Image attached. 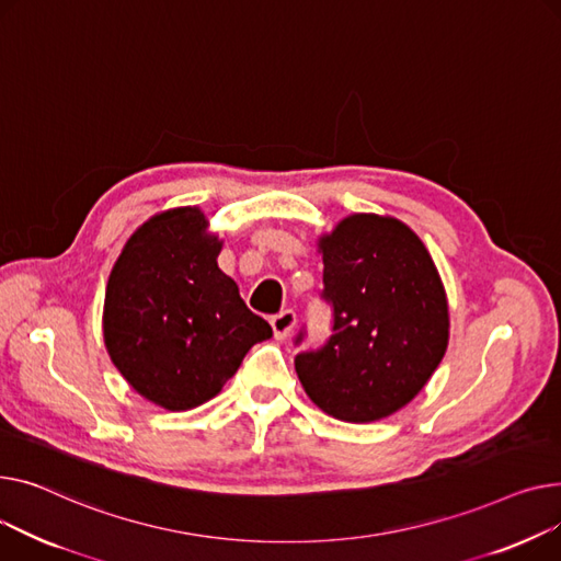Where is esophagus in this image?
<instances>
[{"instance_id": "obj_1", "label": "esophagus", "mask_w": 561, "mask_h": 561, "mask_svg": "<svg viewBox=\"0 0 561 561\" xmlns=\"http://www.w3.org/2000/svg\"><path fill=\"white\" fill-rule=\"evenodd\" d=\"M270 323H272V328H274V337H276V340H285V337H289V333L294 331V325H296V312L289 310V308H285V310L276 312V314L270 319Z\"/></svg>"}]
</instances>
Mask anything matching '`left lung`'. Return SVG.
<instances>
[{
	"instance_id": "obj_1",
	"label": "left lung",
	"mask_w": 561,
	"mask_h": 561,
	"mask_svg": "<svg viewBox=\"0 0 561 561\" xmlns=\"http://www.w3.org/2000/svg\"><path fill=\"white\" fill-rule=\"evenodd\" d=\"M331 337L296 353L308 397L348 423L408 405L439 367L448 306L437 267L412 230L391 217L353 215L321 238ZM306 340V325L294 346Z\"/></svg>"
}]
</instances>
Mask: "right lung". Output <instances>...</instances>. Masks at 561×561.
Here are the masks:
<instances>
[{"label":"right lung","mask_w":561,"mask_h":561,"mask_svg":"<svg viewBox=\"0 0 561 561\" xmlns=\"http://www.w3.org/2000/svg\"><path fill=\"white\" fill-rule=\"evenodd\" d=\"M206 217L176 208L142 224L106 287L104 340L117 371L140 397L172 410L210 401L249 348L272 337L233 278L217 267L221 242Z\"/></svg>","instance_id":"1"}]
</instances>
